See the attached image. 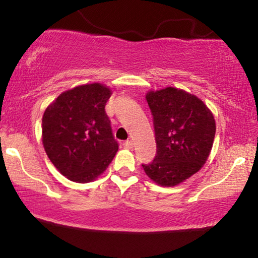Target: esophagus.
<instances>
[{
  "label": "esophagus",
  "mask_w": 258,
  "mask_h": 258,
  "mask_svg": "<svg viewBox=\"0 0 258 258\" xmlns=\"http://www.w3.org/2000/svg\"><path fill=\"white\" fill-rule=\"evenodd\" d=\"M123 146H124V148H126V149H132L133 148V141L132 140H126L124 143H123Z\"/></svg>",
  "instance_id": "esophagus-1"
}]
</instances>
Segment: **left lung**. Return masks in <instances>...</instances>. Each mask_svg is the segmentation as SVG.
Wrapping results in <instances>:
<instances>
[{
	"label": "left lung",
	"instance_id": "left-lung-1",
	"mask_svg": "<svg viewBox=\"0 0 258 258\" xmlns=\"http://www.w3.org/2000/svg\"><path fill=\"white\" fill-rule=\"evenodd\" d=\"M154 121L156 156L142 164L146 174L163 186H174L196 174L213 148L214 116L199 97L168 87L147 94Z\"/></svg>",
	"mask_w": 258,
	"mask_h": 258
}]
</instances>
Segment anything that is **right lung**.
Segmentation results:
<instances>
[{
	"instance_id": "add662e5",
	"label": "right lung",
	"mask_w": 258,
	"mask_h": 258,
	"mask_svg": "<svg viewBox=\"0 0 258 258\" xmlns=\"http://www.w3.org/2000/svg\"><path fill=\"white\" fill-rule=\"evenodd\" d=\"M110 95L103 84H84L62 93L45 109L42 118L44 150L70 181H94L117 153L118 143L104 110Z\"/></svg>"
}]
</instances>
